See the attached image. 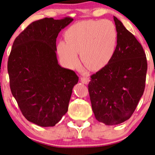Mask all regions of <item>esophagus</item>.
Instances as JSON below:
<instances>
[{"instance_id":"obj_1","label":"esophagus","mask_w":155,"mask_h":155,"mask_svg":"<svg viewBox=\"0 0 155 155\" xmlns=\"http://www.w3.org/2000/svg\"><path fill=\"white\" fill-rule=\"evenodd\" d=\"M81 81L83 83H84V84H87V83H88V81H89V78H88L86 75L83 76V77L81 78Z\"/></svg>"}]
</instances>
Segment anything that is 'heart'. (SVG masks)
I'll use <instances>...</instances> for the list:
<instances>
[{
	"instance_id": "1",
	"label": "heart",
	"mask_w": 155,
	"mask_h": 155,
	"mask_svg": "<svg viewBox=\"0 0 155 155\" xmlns=\"http://www.w3.org/2000/svg\"><path fill=\"white\" fill-rule=\"evenodd\" d=\"M67 41H61L58 53L67 65L78 64V52L88 68L96 70L108 63L117 45V31L110 20H88L74 24L65 33Z\"/></svg>"
}]
</instances>
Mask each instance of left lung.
Here are the masks:
<instances>
[{
  "mask_svg": "<svg viewBox=\"0 0 155 155\" xmlns=\"http://www.w3.org/2000/svg\"><path fill=\"white\" fill-rule=\"evenodd\" d=\"M117 45L114 56L91 76L88 92L95 118L106 125L129 119L145 88L147 61L141 45L114 17Z\"/></svg>",
  "mask_w": 155,
  "mask_h": 155,
  "instance_id": "obj_1",
  "label": "left lung"
}]
</instances>
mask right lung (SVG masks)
Listing matches in <instances>:
<instances>
[{"label": "right lung", "instance_id": "add662e5", "mask_svg": "<svg viewBox=\"0 0 155 155\" xmlns=\"http://www.w3.org/2000/svg\"><path fill=\"white\" fill-rule=\"evenodd\" d=\"M73 20L44 18L33 22L15 39L8 59L10 88L22 115L41 127H53L68 110L74 71L56 57V38Z\"/></svg>", "mask_w": 155, "mask_h": 155}]
</instances>
